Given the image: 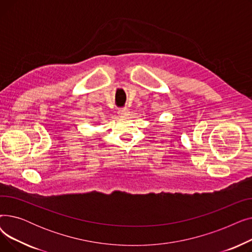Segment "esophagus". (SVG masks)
<instances>
[{
	"mask_svg": "<svg viewBox=\"0 0 252 252\" xmlns=\"http://www.w3.org/2000/svg\"><path fill=\"white\" fill-rule=\"evenodd\" d=\"M128 113H129V111H128V109H126V108L119 109V110H118V115H119V116H126V115H128Z\"/></svg>",
	"mask_w": 252,
	"mask_h": 252,
	"instance_id": "esophagus-1",
	"label": "esophagus"
}]
</instances>
